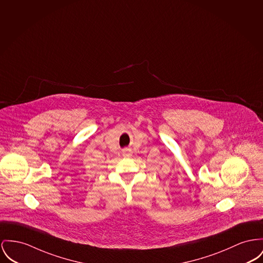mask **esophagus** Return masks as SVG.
Segmentation results:
<instances>
[{
  "label": "esophagus",
  "instance_id": "34e87169",
  "mask_svg": "<svg viewBox=\"0 0 263 263\" xmlns=\"http://www.w3.org/2000/svg\"><path fill=\"white\" fill-rule=\"evenodd\" d=\"M123 157H130L132 156V151L129 148H124L123 151Z\"/></svg>",
  "mask_w": 263,
  "mask_h": 263
}]
</instances>
